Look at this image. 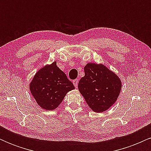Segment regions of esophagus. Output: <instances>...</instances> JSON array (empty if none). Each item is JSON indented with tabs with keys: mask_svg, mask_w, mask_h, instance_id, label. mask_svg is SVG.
I'll list each match as a JSON object with an SVG mask.
<instances>
[{
	"mask_svg": "<svg viewBox=\"0 0 151 151\" xmlns=\"http://www.w3.org/2000/svg\"><path fill=\"white\" fill-rule=\"evenodd\" d=\"M78 82H79V80H78V79H74V80H73V84L76 88H77L78 86Z\"/></svg>",
	"mask_w": 151,
	"mask_h": 151,
	"instance_id": "1",
	"label": "esophagus"
}]
</instances>
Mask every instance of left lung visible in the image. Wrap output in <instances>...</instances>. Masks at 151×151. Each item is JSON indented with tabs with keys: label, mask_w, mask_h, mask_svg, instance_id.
<instances>
[{
	"label": "left lung",
	"mask_w": 151,
	"mask_h": 151,
	"mask_svg": "<svg viewBox=\"0 0 151 151\" xmlns=\"http://www.w3.org/2000/svg\"><path fill=\"white\" fill-rule=\"evenodd\" d=\"M84 69L85 75L79 81V91L91 110L105 111L119 97L122 86L120 79L102 64L88 63Z\"/></svg>",
	"instance_id": "8db88e82"
}]
</instances>
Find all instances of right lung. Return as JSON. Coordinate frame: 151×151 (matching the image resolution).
Wrapping results in <instances>:
<instances>
[{"label": "right lung", "instance_id": "right-lung-1", "mask_svg": "<svg viewBox=\"0 0 151 151\" xmlns=\"http://www.w3.org/2000/svg\"><path fill=\"white\" fill-rule=\"evenodd\" d=\"M74 84L54 62L38 70L30 84V90L37 104L45 110H54L61 104Z\"/></svg>", "mask_w": 151, "mask_h": 151}]
</instances>
